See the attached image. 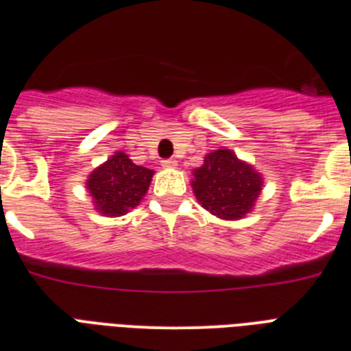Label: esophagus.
<instances>
[{"label": "esophagus", "mask_w": 351, "mask_h": 351, "mask_svg": "<svg viewBox=\"0 0 351 351\" xmlns=\"http://www.w3.org/2000/svg\"><path fill=\"white\" fill-rule=\"evenodd\" d=\"M178 166V160L176 159H166L162 160V168H168V169H173Z\"/></svg>", "instance_id": "esophagus-1"}]
</instances>
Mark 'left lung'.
I'll use <instances>...</instances> for the list:
<instances>
[{"mask_svg": "<svg viewBox=\"0 0 351 351\" xmlns=\"http://www.w3.org/2000/svg\"><path fill=\"white\" fill-rule=\"evenodd\" d=\"M192 176L191 185L199 204L222 220L245 219L264 185L261 173L229 148L208 154Z\"/></svg>", "mask_w": 351, "mask_h": 351, "instance_id": "obj_1", "label": "left lung"}]
</instances>
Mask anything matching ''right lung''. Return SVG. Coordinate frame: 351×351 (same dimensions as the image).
Returning a JSON list of instances; mask_svg holds the SVG:
<instances>
[{"mask_svg":"<svg viewBox=\"0 0 351 351\" xmlns=\"http://www.w3.org/2000/svg\"><path fill=\"white\" fill-rule=\"evenodd\" d=\"M154 173L132 162L128 154L115 152L99 164L85 182L94 210L105 217L125 215L141 203Z\"/></svg>","mask_w":351,"mask_h":351,"instance_id":"add662e5","label":"right lung"}]
</instances>
